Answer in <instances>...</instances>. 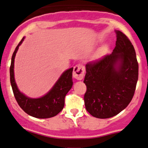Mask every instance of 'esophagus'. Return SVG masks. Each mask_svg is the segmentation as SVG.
Returning <instances> with one entry per match:
<instances>
[{
  "label": "esophagus",
  "instance_id": "esophagus-1",
  "mask_svg": "<svg viewBox=\"0 0 148 148\" xmlns=\"http://www.w3.org/2000/svg\"><path fill=\"white\" fill-rule=\"evenodd\" d=\"M85 67L82 64H79L74 66L73 71V77L77 80H82L84 76Z\"/></svg>",
  "mask_w": 148,
  "mask_h": 148
}]
</instances>
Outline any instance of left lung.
I'll return each mask as SVG.
<instances>
[{
	"instance_id": "obj_1",
	"label": "left lung",
	"mask_w": 148,
	"mask_h": 148,
	"mask_svg": "<svg viewBox=\"0 0 148 148\" xmlns=\"http://www.w3.org/2000/svg\"><path fill=\"white\" fill-rule=\"evenodd\" d=\"M113 52L86 65V111L98 119L119 114L131 101L138 79L136 51L127 37L116 30Z\"/></svg>"
}]
</instances>
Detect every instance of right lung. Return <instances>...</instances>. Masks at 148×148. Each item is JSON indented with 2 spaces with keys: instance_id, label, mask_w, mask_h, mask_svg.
<instances>
[{
  "instance_id": "add662e5",
  "label": "right lung",
  "mask_w": 148,
  "mask_h": 148,
  "mask_svg": "<svg viewBox=\"0 0 148 148\" xmlns=\"http://www.w3.org/2000/svg\"><path fill=\"white\" fill-rule=\"evenodd\" d=\"M24 37L15 48L10 66V79L14 96L18 105L26 113L37 119H48L57 116L64 106V98L73 85V68L65 71L52 89L44 96L39 99H31L18 90L14 78V60L19 46Z\"/></svg>"
}]
</instances>
